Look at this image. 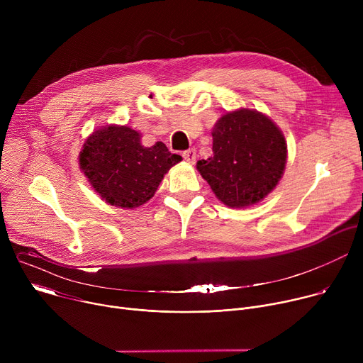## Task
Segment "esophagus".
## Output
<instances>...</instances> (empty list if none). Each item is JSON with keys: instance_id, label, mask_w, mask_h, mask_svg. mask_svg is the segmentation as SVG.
<instances>
[{"instance_id": "obj_1", "label": "esophagus", "mask_w": 363, "mask_h": 363, "mask_svg": "<svg viewBox=\"0 0 363 363\" xmlns=\"http://www.w3.org/2000/svg\"><path fill=\"white\" fill-rule=\"evenodd\" d=\"M182 158L188 162V164H195V160H196V152L194 147L188 149V150H184L182 152Z\"/></svg>"}]
</instances>
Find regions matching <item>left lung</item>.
I'll return each mask as SVG.
<instances>
[{"mask_svg":"<svg viewBox=\"0 0 363 363\" xmlns=\"http://www.w3.org/2000/svg\"><path fill=\"white\" fill-rule=\"evenodd\" d=\"M213 157L196 162L220 201L244 208L262 201L280 181L287 145L267 116L241 109L224 115L213 130Z\"/></svg>","mask_w":363,"mask_h":363,"instance_id":"left-lung-1","label":"left lung"}]
</instances>
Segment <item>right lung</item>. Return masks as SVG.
Masks as SVG:
<instances>
[{
    "label": "right lung",
    "instance_id": "obj_1",
    "mask_svg": "<svg viewBox=\"0 0 363 363\" xmlns=\"http://www.w3.org/2000/svg\"><path fill=\"white\" fill-rule=\"evenodd\" d=\"M181 160L162 142L146 147L136 130L108 126L86 140L80 152V168L106 202L136 208L153 196L164 175Z\"/></svg>",
    "mask_w": 363,
    "mask_h": 363
}]
</instances>
